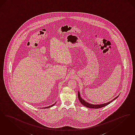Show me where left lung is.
Returning <instances> with one entry per match:
<instances>
[{"instance_id": "1", "label": "left lung", "mask_w": 135, "mask_h": 135, "mask_svg": "<svg viewBox=\"0 0 135 135\" xmlns=\"http://www.w3.org/2000/svg\"><path fill=\"white\" fill-rule=\"evenodd\" d=\"M78 98L79 99V101H80L81 103L86 107H89V108H94V109H98V108H101V107H103L105 106L108 105L109 104H110L111 102H112L113 100L116 99L117 98V97L119 96V95H118L117 97H116L115 98H114L112 100V101L107 102V103H104V104H90V103H89L85 101L83 99V98H82V97H81L80 96V92L79 91L78 92Z\"/></svg>"}]
</instances>
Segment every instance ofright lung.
<instances>
[{"label": "right lung", "mask_w": 135, "mask_h": 135, "mask_svg": "<svg viewBox=\"0 0 135 135\" xmlns=\"http://www.w3.org/2000/svg\"><path fill=\"white\" fill-rule=\"evenodd\" d=\"M55 103H54V104H52V105L49 106H47V107H43V108H44H44H49V107H52L54 105V104H55Z\"/></svg>", "instance_id": "1"}]
</instances>
